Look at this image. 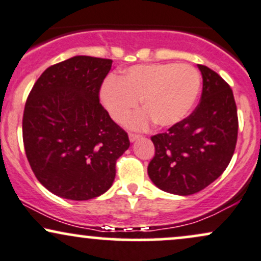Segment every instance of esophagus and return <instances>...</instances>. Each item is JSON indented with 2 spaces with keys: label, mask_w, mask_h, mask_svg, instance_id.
<instances>
[{
  "label": "esophagus",
  "mask_w": 261,
  "mask_h": 261,
  "mask_svg": "<svg viewBox=\"0 0 261 261\" xmlns=\"http://www.w3.org/2000/svg\"><path fill=\"white\" fill-rule=\"evenodd\" d=\"M140 137H141V135H140V134H134V133H130V134H128V139H130L131 142H134V141L139 140Z\"/></svg>",
  "instance_id": "esophagus-1"
}]
</instances>
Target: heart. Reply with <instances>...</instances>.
<instances>
[{"label":"heart","instance_id":"heart-1","mask_svg":"<svg viewBox=\"0 0 261 261\" xmlns=\"http://www.w3.org/2000/svg\"><path fill=\"white\" fill-rule=\"evenodd\" d=\"M200 74L188 64H151L133 66L120 79H109L100 97L115 121H122L139 107L145 112L128 118L127 125L146 127L151 121L167 127L178 124L190 114L200 92Z\"/></svg>","mask_w":261,"mask_h":261}]
</instances>
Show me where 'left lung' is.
Returning a JSON list of instances; mask_svg holds the SVG:
<instances>
[{
  "label": "left lung",
  "mask_w": 261,
  "mask_h": 261,
  "mask_svg": "<svg viewBox=\"0 0 261 261\" xmlns=\"http://www.w3.org/2000/svg\"><path fill=\"white\" fill-rule=\"evenodd\" d=\"M200 103L167 133L151 137L154 157L148 175L155 187L175 195H191L214 182L228 167L237 145L238 115L228 83L207 66Z\"/></svg>",
  "instance_id": "8db88e82"
}]
</instances>
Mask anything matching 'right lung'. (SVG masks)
<instances>
[{
	"label": "right lung",
	"mask_w": 261,
	"mask_h": 261,
	"mask_svg": "<svg viewBox=\"0 0 261 261\" xmlns=\"http://www.w3.org/2000/svg\"><path fill=\"white\" fill-rule=\"evenodd\" d=\"M110 59L74 56L50 66L33 86L23 113V143L41 184L65 199H94L112 187L126 131L99 103Z\"/></svg>",
	"instance_id": "add662e5"
}]
</instances>
